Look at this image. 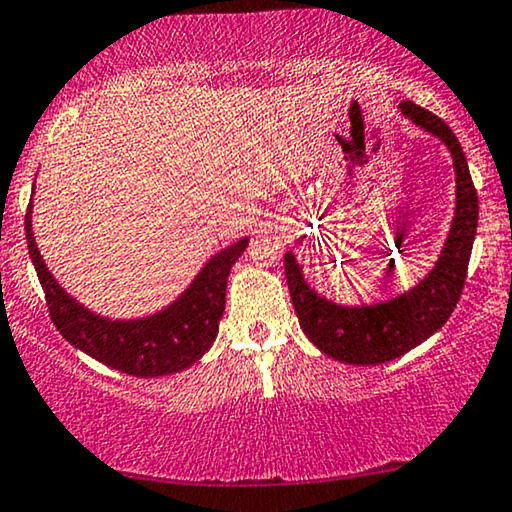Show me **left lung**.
<instances>
[{
  "label": "left lung",
  "mask_w": 512,
  "mask_h": 512,
  "mask_svg": "<svg viewBox=\"0 0 512 512\" xmlns=\"http://www.w3.org/2000/svg\"><path fill=\"white\" fill-rule=\"evenodd\" d=\"M401 115L436 136L450 150L455 167V215L436 264L410 290L376 304H338L308 285L292 253H285V276L299 325L315 348L343 364L376 366L392 362L436 334L455 311L464 290L478 227V194L469 164L452 129L422 106L399 104Z\"/></svg>",
  "instance_id": "left-lung-1"
}]
</instances>
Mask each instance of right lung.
I'll use <instances>...</instances> for the list:
<instances>
[{
  "label": "right lung",
  "instance_id": "add662e5",
  "mask_svg": "<svg viewBox=\"0 0 512 512\" xmlns=\"http://www.w3.org/2000/svg\"><path fill=\"white\" fill-rule=\"evenodd\" d=\"M25 236L57 331L85 355L136 378L171 376L206 355L225 313L229 271L250 241L241 239L215 253L181 297L162 311L146 318L113 320L85 308L48 271L34 241L32 201L25 215Z\"/></svg>",
  "mask_w": 512,
  "mask_h": 512
}]
</instances>
